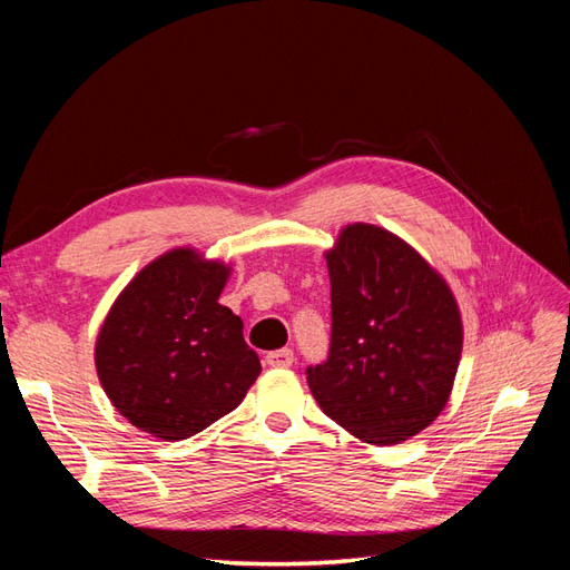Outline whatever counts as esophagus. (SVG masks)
I'll return each mask as SVG.
<instances>
[{"instance_id":"34e87169","label":"esophagus","mask_w":570,"mask_h":570,"mask_svg":"<svg viewBox=\"0 0 570 570\" xmlns=\"http://www.w3.org/2000/svg\"><path fill=\"white\" fill-rule=\"evenodd\" d=\"M292 361H295V352L287 347L266 354V364L273 368H287V366H292Z\"/></svg>"}]
</instances>
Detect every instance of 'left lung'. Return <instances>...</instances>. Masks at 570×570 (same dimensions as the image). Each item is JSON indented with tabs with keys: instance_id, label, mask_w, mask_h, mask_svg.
Returning <instances> with one entry per match:
<instances>
[{
	"instance_id": "left-lung-1",
	"label": "left lung",
	"mask_w": 570,
	"mask_h": 570,
	"mask_svg": "<svg viewBox=\"0 0 570 570\" xmlns=\"http://www.w3.org/2000/svg\"><path fill=\"white\" fill-rule=\"evenodd\" d=\"M331 350L306 368L314 400L371 444H396L433 423L461 358L454 295L419 252L392 233L354 223L325 254Z\"/></svg>"
}]
</instances>
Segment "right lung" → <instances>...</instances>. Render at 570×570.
<instances>
[{
    "mask_svg": "<svg viewBox=\"0 0 570 570\" xmlns=\"http://www.w3.org/2000/svg\"><path fill=\"white\" fill-rule=\"evenodd\" d=\"M228 268L174 249L135 275L97 337L111 404L145 433L185 440L230 413L262 373L243 318L218 297Z\"/></svg>",
    "mask_w": 570,
    "mask_h": 570,
    "instance_id": "1",
    "label": "right lung"
}]
</instances>
